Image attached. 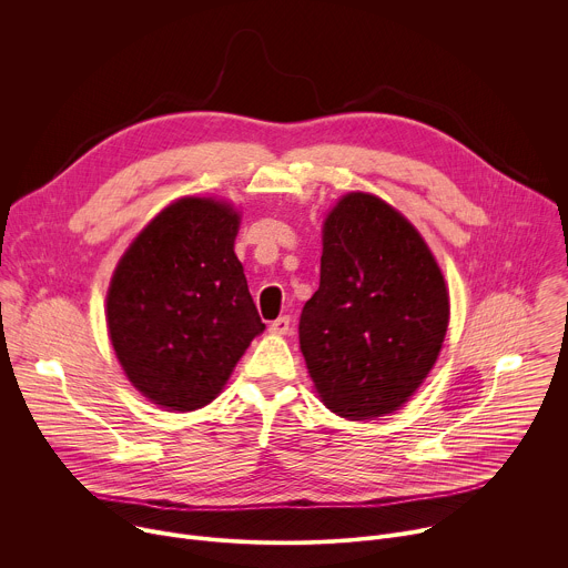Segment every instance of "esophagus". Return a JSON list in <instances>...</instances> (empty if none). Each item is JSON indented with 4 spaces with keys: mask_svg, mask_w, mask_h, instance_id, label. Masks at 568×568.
Listing matches in <instances>:
<instances>
[{
    "mask_svg": "<svg viewBox=\"0 0 568 568\" xmlns=\"http://www.w3.org/2000/svg\"><path fill=\"white\" fill-rule=\"evenodd\" d=\"M290 316L287 314H283V316H278V318H274L272 323H270V331L274 333V335H287L290 333Z\"/></svg>",
    "mask_w": 568,
    "mask_h": 568,
    "instance_id": "34e87169",
    "label": "esophagus"
}]
</instances>
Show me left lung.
Segmentation results:
<instances>
[{
  "mask_svg": "<svg viewBox=\"0 0 568 568\" xmlns=\"http://www.w3.org/2000/svg\"><path fill=\"white\" fill-rule=\"evenodd\" d=\"M449 323L443 272L416 226L368 193L323 222L318 290L298 321L307 373L331 412H395L438 359Z\"/></svg>",
  "mask_w": 568,
  "mask_h": 568,
  "instance_id": "left-lung-1",
  "label": "left lung"
}]
</instances>
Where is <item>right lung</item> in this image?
I'll return each instance as SVG.
<instances>
[{
    "label": "right lung",
    "instance_id": "right-lung-1",
    "mask_svg": "<svg viewBox=\"0 0 568 568\" xmlns=\"http://www.w3.org/2000/svg\"><path fill=\"white\" fill-rule=\"evenodd\" d=\"M240 215L211 197L161 211L116 265L108 331L136 390L171 412L209 404L265 331L233 252Z\"/></svg>",
    "mask_w": 568,
    "mask_h": 568
}]
</instances>
